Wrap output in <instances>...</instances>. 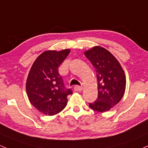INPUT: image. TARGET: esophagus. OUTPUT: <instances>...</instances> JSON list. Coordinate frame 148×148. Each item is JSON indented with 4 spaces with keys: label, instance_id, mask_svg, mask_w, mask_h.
Listing matches in <instances>:
<instances>
[{
    "label": "esophagus",
    "instance_id": "esophagus-1",
    "mask_svg": "<svg viewBox=\"0 0 148 148\" xmlns=\"http://www.w3.org/2000/svg\"><path fill=\"white\" fill-rule=\"evenodd\" d=\"M74 90L75 91H82L83 90V87L79 86H75L74 88Z\"/></svg>",
    "mask_w": 148,
    "mask_h": 148
}]
</instances>
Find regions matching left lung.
Instances as JSON below:
<instances>
[{
  "label": "left lung",
  "instance_id": "obj_1",
  "mask_svg": "<svg viewBox=\"0 0 148 148\" xmlns=\"http://www.w3.org/2000/svg\"><path fill=\"white\" fill-rule=\"evenodd\" d=\"M84 55L95 68L98 80V97L89 107L99 112L109 111L124 96L126 84L124 69L116 58L103 47H92Z\"/></svg>",
  "mask_w": 148,
  "mask_h": 148
}]
</instances>
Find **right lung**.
Returning <instances> with one entry per match:
<instances>
[{
	"label": "right lung",
	"instance_id": "add662e5",
	"mask_svg": "<svg viewBox=\"0 0 148 148\" xmlns=\"http://www.w3.org/2000/svg\"><path fill=\"white\" fill-rule=\"evenodd\" d=\"M70 53L69 49L46 50L36 59L29 71L26 90L31 104L40 112L52 116L66 107L67 96L72 93L65 89L58 67Z\"/></svg>",
	"mask_w": 148,
	"mask_h": 148
}]
</instances>
